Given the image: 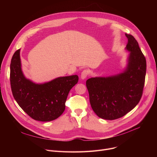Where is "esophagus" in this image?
Listing matches in <instances>:
<instances>
[{"label":"esophagus","mask_w":157,"mask_h":157,"mask_svg":"<svg viewBox=\"0 0 157 157\" xmlns=\"http://www.w3.org/2000/svg\"><path fill=\"white\" fill-rule=\"evenodd\" d=\"M89 74V71L86 69L84 70L83 72H81V79H85L87 78V76H88Z\"/></svg>","instance_id":"esophagus-1"}]
</instances>
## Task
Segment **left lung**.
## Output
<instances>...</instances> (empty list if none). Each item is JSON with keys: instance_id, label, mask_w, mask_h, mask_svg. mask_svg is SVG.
Here are the masks:
<instances>
[{"instance_id": "obj_1", "label": "left lung", "mask_w": 157, "mask_h": 157, "mask_svg": "<svg viewBox=\"0 0 157 157\" xmlns=\"http://www.w3.org/2000/svg\"><path fill=\"white\" fill-rule=\"evenodd\" d=\"M130 52L125 69L119 74L88 79L86 85L91 107L97 116L113 120L132 110L141 99L145 81L146 61L137 41L125 34Z\"/></svg>"}]
</instances>
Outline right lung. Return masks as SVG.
<instances>
[{
    "mask_svg": "<svg viewBox=\"0 0 157 157\" xmlns=\"http://www.w3.org/2000/svg\"><path fill=\"white\" fill-rule=\"evenodd\" d=\"M78 81V76L72 75L36 83L22 71L20 49L12 57L10 82L13 97L20 108L35 120L50 121L59 118L65 109L71 89Z\"/></svg>",
    "mask_w": 157,
    "mask_h": 157,
    "instance_id": "1",
    "label": "right lung"
}]
</instances>
